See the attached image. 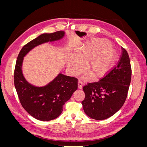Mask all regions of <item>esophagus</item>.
<instances>
[{"label": "esophagus", "mask_w": 147, "mask_h": 147, "mask_svg": "<svg viewBox=\"0 0 147 147\" xmlns=\"http://www.w3.org/2000/svg\"><path fill=\"white\" fill-rule=\"evenodd\" d=\"M78 89H82V84H83V82L81 80H78Z\"/></svg>", "instance_id": "1"}]
</instances>
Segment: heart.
<instances>
[{
    "instance_id": "1",
    "label": "heart",
    "mask_w": 147,
    "mask_h": 147,
    "mask_svg": "<svg viewBox=\"0 0 147 147\" xmlns=\"http://www.w3.org/2000/svg\"><path fill=\"white\" fill-rule=\"evenodd\" d=\"M112 44L105 40H96L91 43L83 46L76 54L69 55L67 67L71 75L75 76L83 72L84 63L90 72L84 75V79L89 80L92 75L100 78L107 74L115 63L116 53Z\"/></svg>"
}]
</instances>
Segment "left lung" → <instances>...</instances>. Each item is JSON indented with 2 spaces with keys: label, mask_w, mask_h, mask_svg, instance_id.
Instances as JSON below:
<instances>
[{
  "label": "left lung",
  "mask_w": 147,
  "mask_h": 147,
  "mask_svg": "<svg viewBox=\"0 0 147 147\" xmlns=\"http://www.w3.org/2000/svg\"><path fill=\"white\" fill-rule=\"evenodd\" d=\"M129 57L125 49L117 65L99 82L83 86L85 98L82 102L84 112L96 120L109 118L122 107L131 80Z\"/></svg>",
  "instance_id": "1"
}]
</instances>
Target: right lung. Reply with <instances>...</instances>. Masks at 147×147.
<instances>
[{
	"label": "right lung",
	"instance_id": "right-lung-1",
	"mask_svg": "<svg viewBox=\"0 0 147 147\" xmlns=\"http://www.w3.org/2000/svg\"><path fill=\"white\" fill-rule=\"evenodd\" d=\"M64 35L65 32L63 30L41 34L25 45L17 57L14 83L18 96L26 112L40 121H50L59 116L63 110L64 104L77 90L78 80L59 74L45 86H34L26 80L23 75L22 71L23 59L35 47L49 42L59 40Z\"/></svg>",
	"mask_w": 147,
	"mask_h": 147
}]
</instances>
